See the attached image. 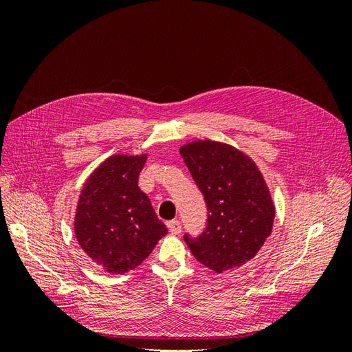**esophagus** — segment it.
I'll return each instance as SVG.
<instances>
[{"label": "esophagus", "instance_id": "34e87169", "mask_svg": "<svg viewBox=\"0 0 352 352\" xmlns=\"http://www.w3.org/2000/svg\"><path fill=\"white\" fill-rule=\"evenodd\" d=\"M167 228L170 230V233H173V235H179L180 232H182V225H180L179 220H172L167 223Z\"/></svg>", "mask_w": 352, "mask_h": 352}]
</instances>
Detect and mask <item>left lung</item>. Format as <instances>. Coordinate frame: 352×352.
<instances>
[{
	"label": "left lung",
	"instance_id": "obj_1",
	"mask_svg": "<svg viewBox=\"0 0 352 352\" xmlns=\"http://www.w3.org/2000/svg\"><path fill=\"white\" fill-rule=\"evenodd\" d=\"M204 195L208 219L195 239L185 235L194 257L221 273L254 258L270 236L274 204L252 158L225 142L192 141L179 148Z\"/></svg>",
	"mask_w": 352,
	"mask_h": 352
}]
</instances>
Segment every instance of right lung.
Returning <instances> with one entry per match:
<instances>
[{
    "instance_id": "add662e5",
    "label": "right lung",
    "mask_w": 352,
    "mask_h": 352,
    "mask_svg": "<svg viewBox=\"0 0 352 352\" xmlns=\"http://www.w3.org/2000/svg\"><path fill=\"white\" fill-rule=\"evenodd\" d=\"M146 157H109L80 190L74 235L88 257L111 274L138 267L167 233L150 198L138 186Z\"/></svg>"
}]
</instances>
